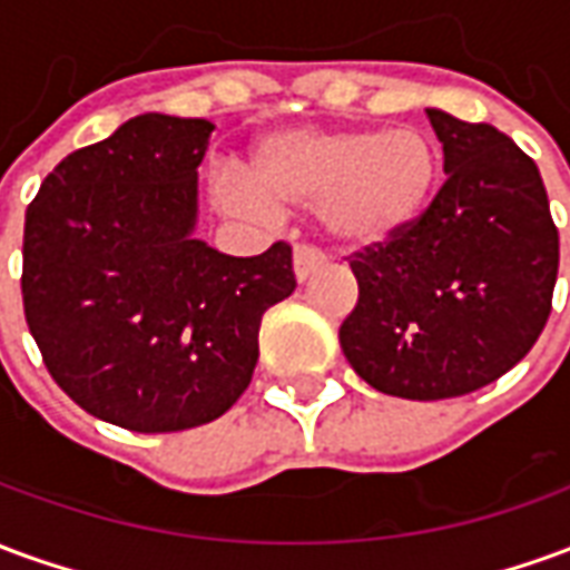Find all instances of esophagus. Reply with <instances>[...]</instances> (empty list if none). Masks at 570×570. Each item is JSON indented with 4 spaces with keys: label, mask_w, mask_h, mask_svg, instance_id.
Returning <instances> with one entry per match:
<instances>
[{
    "label": "esophagus",
    "mask_w": 570,
    "mask_h": 570,
    "mask_svg": "<svg viewBox=\"0 0 570 570\" xmlns=\"http://www.w3.org/2000/svg\"><path fill=\"white\" fill-rule=\"evenodd\" d=\"M323 265H326V256H323L317 247H311V244H298L296 253H293V268H296V277L302 284H305L314 272H321Z\"/></svg>",
    "instance_id": "esophagus-1"
}]
</instances>
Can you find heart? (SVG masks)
<instances>
[{
	"label": "heart",
	"mask_w": 570,
	"mask_h": 570,
	"mask_svg": "<svg viewBox=\"0 0 570 570\" xmlns=\"http://www.w3.org/2000/svg\"><path fill=\"white\" fill-rule=\"evenodd\" d=\"M440 179V155L419 128H286L253 142L240 183L219 186L228 213L317 207L351 249L382 247L419 219Z\"/></svg>",
	"instance_id": "heart-1"
}]
</instances>
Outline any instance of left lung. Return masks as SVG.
<instances>
[{"label":"left lung","mask_w":570,"mask_h":570,"mask_svg":"<svg viewBox=\"0 0 570 570\" xmlns=\"http://www.w3.org/2000/svg\"><path fill=\"white\" fill-rule=\"evenodd\" d=\"M445 183L403 235L351 256L338 342L375 391L449 400L498 382L547 326L559 228L538 164L507 134L428 109Z\"/></svg>","instance_id":"obj_1"}]
</instances>
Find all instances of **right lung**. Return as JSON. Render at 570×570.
I'll return each mask as SVG.
<instances>
[{
	"mask_svg": "<svg viewBox=\"0 0 570 570\" xmlns=\"http://www.w3.org/2000/svg\"><path fill=\"white\" fill-rule=\"evenodd\" d=\"M210 121L146 112L45 176L23 225V314L69 400L134 433L235 406L293 247L225 256L191 237Z\"/></svg>",
	"mask_w": 570,
	"mask_h": 570,
	"instance_id": "1",
	"label": "right lung"
}]
</instances>
